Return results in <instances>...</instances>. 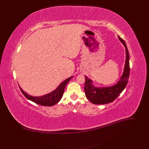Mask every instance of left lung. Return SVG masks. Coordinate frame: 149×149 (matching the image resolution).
<instances>
[{"label": "left lung", "instance_id": "obj_1", "mask_svg": "<svg viewBox=\"0 0 149 149\" xmlns=\"http://www.w3.org/2000/svg\"><path fill=\"white\" fill-rule=\"evenodd\" d=\"M118 38L125 47L126 54L124 72L119 81L109 87H96L93 84V80L85 76V95L88 100L94 104H105L114 101L127 86L130 73L129 54L125 42L119 36Z\"/></svg>", "mask_w": 149, "mask_h": 149}]
</instances>
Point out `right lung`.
<instances>
[{
  "label": "right lung",
  "instance_id": "1",
  "mask_svg": "<svg viewBox=\"0 0 149 149\" xmlns=\"http://www.w3.org/2000/svg\"><path fill=\"white\" fill-rule=\"evenodd\" d=\"M73 77V76H71V77L65 79L58 86L54 91L48 94H45V95L42 96H30L27 93H26L20 87V89L22 93H23L24 95L27 98L28 100L36 104H38L39 105L45 106H52L53 105H55L56 104H57L61 100V99L63 96V94L64 93L65 86Z\"/></svg>",
  "mask_w": 149,
  "mask_h": 149
}]
</instances>
